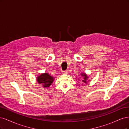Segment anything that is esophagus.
<instances>
[{"instance_id": "34e87169", "label": "esophagus", "mask_w": 129, "mask_h": 129, "mask_svg": "<svg viewBox=\"0 0 129 129\" xmlns=\"http://www.w3.org/2000/svg\"><path fill=\"white\" fill-rule=\"evenodd\" d=\"M68 71L67 70H66V71H62V74H67V73H68Z\"/></svg>"}]
</instances>
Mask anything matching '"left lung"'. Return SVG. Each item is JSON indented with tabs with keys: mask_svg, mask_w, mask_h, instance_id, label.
I'll return each mask as SVG.
<instances>
[{
	"mask_svg": "<svg viewBox=\"0 0 129 129\" xmlns=\"http://www.w3.org/2000/svg\"><path fill=\"white\" fill-rule=\"evenodd\" d=\"M81 76H83V80H82V82H84V83H87V82H86V81L87 80V79H88V76H87V75H86V74H84V73H82L81 74Z\"/></svg>",
	"mask_w": 129,
	"mask_h": 129,
	"instance_id": "left-lung-1",
	"label": "left lung"
}]
</instances>
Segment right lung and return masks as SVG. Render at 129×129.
<instances>
[{
    "mask_svg": "<svg viewBox=\"0 0 129 129\" xmlns=\"http://www.w3.org/2000/svg\"><path fill=\"white\" fill-rule=\"evenodd\" d=\"M37 81L39 84H42L44 88L49 87L54 81L53 77L50 76L48 73L42 74L37 77Z\"/></svg>",
    "mask_w": 129,
    "mask_h": 129,
    "instance_id": "add662e5",
    "label": "right lung"
}]
</instances>
